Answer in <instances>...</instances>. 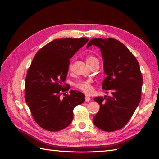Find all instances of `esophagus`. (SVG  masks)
<instances>
[{
    "label": "esophagus",
    "instance_id": "1",
    "mask_svg": "<svg viewBox=\"0 0 159 159\" xmlns=\"http://www.w3.org/2000/svg\"><path fill=\"white\" fill-rule=\"evenodd\" d=\"M90 98L89 96H85V102H89Z\"/></svg>",
    "mask_w": 159,
    "mask_h": 159
}]
</instances>
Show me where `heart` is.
Returning a JSON list of instances; mask_svg holds the SVG:
<instances>
[{
  "instance_id": "heart-1",
  "label": "heart",
  "mask_w": 159,
  "mask_h": 159,
  "mask_svg": "<svg viewBox=\"0 0 159 159\" xmlns=\"http://www.w3.org/2000/svg\"><path fill=\"white\" fill-rule=\"evenodd\" d=\"M86 61L89 66L91 64L94 63L95 61H98L97 57L93 55H89L86 57ZM71 68V64L70 65V68ZM93 81L91 80H80L75 84V88L82 91L85 93H90L93 91Z\"/></svg>"
}]
</instances>
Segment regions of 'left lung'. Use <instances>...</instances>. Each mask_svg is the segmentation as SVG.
I'll use <instances>...</instances> for the list:
<instances>
[{
    "label": "left lung",
    "instance_id": "8db88e82",
    "mask_svg": "<svg viewBox=\"0 0 159 159\" xmlns=\"http://www.w3.org/2000/svg\"><path fill=\"white\" fill-rule=\"evenodd\" d=\"M99 47L104 60L106 78L102 88L110 96L95 98L100 105L93 118L95 125L104 131L123 128L129 121L141 99L143 77L136 57L121 42L112 38H93L87 45Z\"/></svg>",
    "mask_w": 159,
    "mask_h": 159
}]
</instances>
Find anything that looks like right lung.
Instances as JSON below:
<instances>
[{"label": "right lung", "instance_id": "1", "mask_svg": "<svg viewBox=\"0 0 159 159\" xmlns=\"http://www.w3.org/2000/svg\"><path fill=\"white\" fill-rule=\"evenodd\" d=\"M87 38H59L38 50L28 68L25 81V101L35 122L49 131H59L73 120L74 108L85 102L78 91H68L64 81L70 60L88 42Z\"/></svg>", "mask_w": 159, "mask_h": 159}]
</instances>
